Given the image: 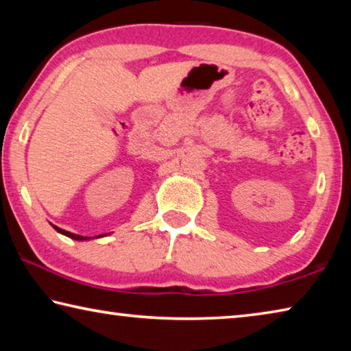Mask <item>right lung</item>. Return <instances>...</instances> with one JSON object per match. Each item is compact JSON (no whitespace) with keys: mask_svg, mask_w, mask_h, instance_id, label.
I'll list each match as a JSON object with an SVG mask.
<instances>
[{"mask_svg":"<svg viewBox=\"0 0 351 351\" xmlns=\"http://www.w3.org/2000/svg\"><path fill=\"white\" fill-rule=\"evenodd\" d=\"M52 228H54L57 232H60V234H63V235H66V237H69V239H73V240H77V241H83V240H90V239H100V237H105V235H108V234H102V235H96V237H83V235H77V234H71V232H68V230H64V229H60V228H57V226H54L52 224Z\"/></svg>","mask_w":351,"mask_h":351,"instance_id":"1","label":"right lung"}]
</instances>
